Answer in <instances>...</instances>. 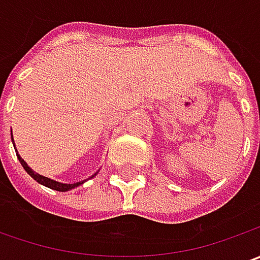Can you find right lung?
I'll return each mask as SVG.
<instances>
[{"label": "right lung", "instance_id": "right-lung-1", "mask_svg": "<svg viewBox=\"0 0 260 260\" xmlns=\"http://www.w3.org/2000/svg\"><path fill=\"white\" fill-rule=\"evenodd\" d=\"M13 136V133H11ZM13 139V137H11ZM15 147V146H14ZM17 157H18V160H20V164L23 165V168L25 169V172L30 175L35 181H37L39 184L45 185L47 188H52V189H56V191H62V192H65V191H69V189H72V188H75L78 185L84 184V182H76V184H60V182H56V181H52V179H49V178H46V176H42V175L36 174L33 169H30V166L25 164L24 160L20 157V155L17 153Z\"/></svg>", "mask_w": 260, "mask_h": 260}]
</instances>
